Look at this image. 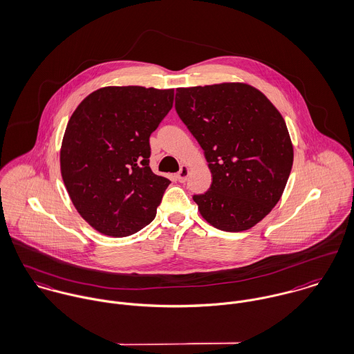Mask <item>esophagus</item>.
<instances>
[{
  "label": "esophagus",
  "mask_w": 354,
  "mask_h": 354,
  "mask_svg": "<svg viewBox=\"0 0 354 354\" xmlns=\"http://www.w3.org/2000/svg\"><path fill=\"white\" fill-rule=\"evenodd\" d=\"M189 172H190V168L187 167V165H182V168H180V171L176 174V179L179 180V182H186L187 180V176H189Z\"/></svg>",
  "instance_id": "esophagus-1"
}]
</instances>
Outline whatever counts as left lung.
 I'll use <instances>...</instances> for the list:
<instances>
[{
  "label": "left lung",
  "mask_w": 354,
  "mask_h": 354,
  "mask_svg": "<svg viewBox=\"0 0 354 354\" xmlns=\"http://www.w3.org/2000/svg\"><path fill=\"white\" fill-rule=\"evenodd\" d=\"M175 109L204 150L212 185L194 196L213 227L239 232L278 204L292 167L281 112L256 87L218 83L176 88Z\"/></svg>",
  "instance_id": "left-lung-1"
}]
</instances>
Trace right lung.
Returning a JSON list of instances; mask_svg holds the SVG:
<instances>
[{"label": "right lung", "instance_id": "1", "mask_svg": "<svg viewBox=\"0 0 354 354\" xmlns=\"http://www.w3.org/2000/svg\"><path fill=\"white\" fill-rule=\"evenodd\" d=\"M174 88L108 86L75 109L60 149L72 204L98 232H138L154 217L171 183L149 167L150 134L171 111Z\"/></svg>", "mask_w": 354, "mask_h": 354}]
</instances>
